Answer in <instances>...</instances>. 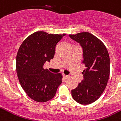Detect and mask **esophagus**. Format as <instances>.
I'll use <instances>...</instances> for the list:
<instances>
[{
  "mask_svg": "<svg viewBox=\"0 0 121 121\" xmlns=\"http://www.w3.org/2000/svg\"><path fill=\"white\" fill-rule=\"evenodd\" d=\"M63 77H64V78H65V79H67V78H68L69 77V76H67V75L64 74H63Z\"/></svg>",
  "mask_w": 121,
  "mask_h": 121,
  "instance_id": "1",
  "label": "esophagus"
}]
</instances>
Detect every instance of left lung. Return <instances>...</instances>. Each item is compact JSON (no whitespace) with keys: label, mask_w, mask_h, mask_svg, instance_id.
Here are the masks:
<instances>
[{"label":"left lung","mask_w":121,"mask_h":121,"mask_svg":"<svg viewBox=\"0 0 121 121\" xmlns=\"http://www.w3.org/2000/svg\"><path fill=\"white\" fill-rule=\"evenodd\" d=\"M83 49V63L86 69L82 74L83 80L76 89L71 90L75 101L89 105L98 100L104 92L110 74V58L104 43L89 32L69 35Z\"/></svg>","instance_id":"left-lung-1"}]
</instances>
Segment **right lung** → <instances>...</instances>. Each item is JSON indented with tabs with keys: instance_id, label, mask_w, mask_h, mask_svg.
<instances>
[{
	"instance_id": "obj_1",
	"label": "right lung",
	"mask_w": 121,
	"mask_h": 121,
	"mask_svg": "<svg viewBox=\"0 0 121 121\" xmlns=\"http://www.w3.org/2000/svg\"><path fill=\"white\" fill-rule=\"evenodd\" d=\"M65 35L38 31L27 37L20 46L16 60L17 77L22 89L35 101L51 100L62 83L61 74L52 73L43 66L54 58L56 45Z\"/></svg>"
}]
</instances>
